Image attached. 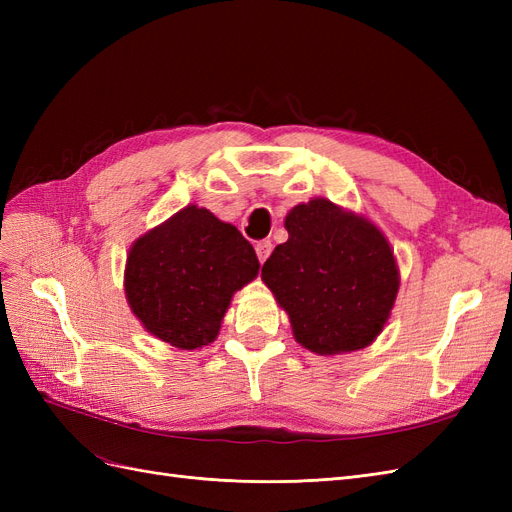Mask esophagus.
I'll return each instance as SVG.
<instances>
[{"label": "esophagus", "instance_id": "34e87169", "mask_svg": "<svg viewBox=\"0 0 512 512\" xmlns=\"http://www.w3.org/2000/svg\"><path fill=\"white\" fill-rule=\"evenodd\" d=\"M271 250H273L271 241H258V243H256V254H258V260H260V262H265V260L269 258Z\"/></svg>", "mask_w": 512, "mask_h": 512}]
</instances>
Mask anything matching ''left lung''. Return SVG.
<instances>
[{"label":"left lung","mask_w":512,"mask_h":512,"mask_svg":"<svg viewBox=\"0 0 512 512\" xmlns=\"http://www.w3.org/2000/svg\"><path fill=\"white\" fill-rule=\"evenodd\" d=\"M262 282L290 318L292 335L322 356L363 350L391 318L399 267L384 232L365 215L312 198L292 207Z\"/></svg>","instance_id":"1"}]
</instances>
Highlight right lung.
<instances>
[{
    "mask_svg": "<svg viewBox=\"0 0 512 512\" xmlns=\"http://www.w3.org/2000/svg\"><path fill=\"white\" fill-rule=\"evenodd\" d=\"M258 269L254 247L235 226L188 205L132 243L123 290L147 333L196 350L218 337L232 294Z\"/></svg>",
    "mask_w": 512,
    "mask_h": 512,
    "instance_id": "1",
    "label": "right lung"
}]
</instances>
